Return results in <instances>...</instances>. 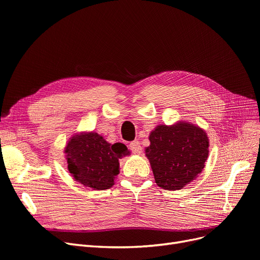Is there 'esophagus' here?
Here are the masks:
<instances>
[{"label": "esophagus", "instance_id": "1", "mask_svg": "<svg viewBox=\"0 0 260 260\" xmlns=\"http://www.w3.org/2000/svg\"><path fill=\"white\" fill-rule=\"evenodd\" d=\"M129 149L134 154H141L142 152V147L140 145L139 141H133L129 143Z\"/></svg>", "mask_w": 260, "mask_h": 260}]
</instances>
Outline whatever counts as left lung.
<instances>
[{
    "mask_svg": "<svg viewBox=\"0 0 260 260\" xmlns=\"http://www.w3.org/2000/svg\"><path fill=\"white\" fill-rule=\"evenodd\" d=\"M148 139L151 145L145 148V156L157 185L168 190L181 189L192 182L209 157L208 135L192 123L158 125Z\"/></svg>",
    "mask_w": 260,
    "mask_h": 260,
    "instance_id": "left-lung-1",
    "label": "left lung"
}]
</instances>
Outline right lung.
<instances>
[{
    "instance_id": "right-lung-1",
    "label": "right lung",
    "mask_w": 260,
    "mask_h": 260,
    "mask_svg": "<svg viewBox=\"0 0 260 260\" xmlns=\"http://www.w3.org/2000/svg\"><path fill=\"white\" fill-rule=\"evenodd\" d=\"M67 169L74 179L92 189L112 187L119 171V159L128 154L123 143H108L94 132L77 134L67 142Z\"/></svg>"
}]
</instances>
